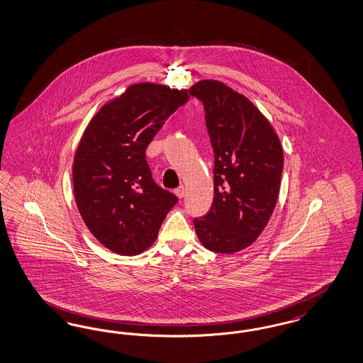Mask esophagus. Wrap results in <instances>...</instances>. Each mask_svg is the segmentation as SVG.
<instances>
[{
  "label": "esophagus",
  "instance_id": "obj_1",
  "mask_svg": "<svg viewBox=\"0 0 363 363\" xmlns=\"http://www.w3.org/2000/svg\"><path fill=\"white\" fill-rule=\"evenodd\" d=\"M175 196L178 197V199H184L185 197V194H186V189L184 185H181L179 188H177L174 190Z\"/></svg>",
  "mask_w": 363,
  "mask_h": 363
}]
</instances>
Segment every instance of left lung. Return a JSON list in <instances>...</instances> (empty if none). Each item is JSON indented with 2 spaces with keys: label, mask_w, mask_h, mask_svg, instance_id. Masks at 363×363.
<instances>
[{
  "label": "left lung",
  "mask_w": 363,
  "mask_h": 363,
  "mask_svg": "<svg viewBox=\"0 0 363 363\" xmlns=\"http://www.w3.org/2000/svg\"><path fill=\"white\" fill-rule=\"evenodd\" d=\"M190 93L203 101L215 152L213 203L194 228L205 248L233 254L251 246L273 215L284 150L261 111L224 82L201 79Z\"/></svg>",
  "instance_id": "obj_1"
}]
</instances>
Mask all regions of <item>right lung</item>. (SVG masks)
<instances>
[{"label":"right lung","mask_w":363,"mask_h":363,"mask_svg":"<svg viewBox=\"0 0 363 363\" xmlns=\"http://www.w3.org/2000/svg\"><path fill=\"white\" fill-rule=\"evenodd\" d=\"M189 99L188 89L133 84L84 130L74 155V197L87 230L108 250L130 257L150 248L178 201L154 182L145 148Z\"/></svg>","instance_id":"add662e5"}]
</instances>
